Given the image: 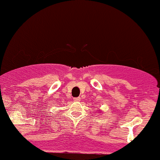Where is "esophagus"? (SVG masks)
Returning <instances> with one entry per match:
<instances>
[{
	"label": "esophagus",
	"instance_id": "obj_1",
	"mask_svg": "<svg viewBox=\"0 0 160 160\" xmlns=\"http://www.w3.org/2000/svg\"><path fill=\"white\" fill-rule=\"evenodd\" d=\"M73 101H75V102H80V97L73 98Z\"/></svg>",
	"mask_w": 160,
	"mask_h": 160
}]
</instances>
